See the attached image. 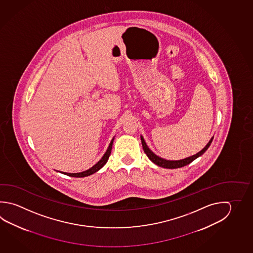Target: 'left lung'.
I'll return each instance as SVG.
<instances>
[{"label":"left lung","instance_id":"left-lung-1","mask_svg":"<svg viewBox=\"0 0 253 253\" xmlns=\"http://www.w3.org/2000/svg\"><path fill=\"white\" fill-rule=\"evenodd\" d=\"M212 140H213V138H211V140L209 142V143L205 146V148H203L201 152H198L197 154H195V155H193V156L189 157V158H186V159H184V160H181V161H167V160H164V159H162V158H160V157L155 155V154L148 148L147 145H146V143L144 142V139H143V136H141V141H142V144H143V151L145 152V154L147 155L148 158H149L153 163H155L156 165L162 167V168H165V169H178V168H182V167H184V166L188 165L192 161H194L195 159H197L198 157L201 156L204 152L207 151L208 148L210 147V145H211V143Z\"/></svg>","mask_w":253,"mask_h":253}]
</instances>
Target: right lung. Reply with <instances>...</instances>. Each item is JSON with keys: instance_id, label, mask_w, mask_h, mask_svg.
<instances>
[{"instance_id": "obj_1", "label": "right lung", "mask_w": 253, "mask_h": 253, "mask_svg": "<svg viewBox=\"0 0 253 253\" xmlns=\"http://www.w3.org/2000/svg\"><path fill=\"white\" fill-rule=\"evenodd\" d=\"M113 141H114V138L111 140L110 146L108 148V150H107V152H105V154L101 158V161H98L96 164L93 166V167H92L91 169L85 170V171H84V172H81V173H72V174H71V173H64V172H63V174H64V175H69V176H73V177H84V176L92 175L93 173L97 172L98 170L101 169V168L105 165L106 162L109 160V157H110V152H111V149H112Z\"/></svg>"}]
</instances>
